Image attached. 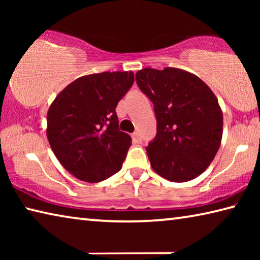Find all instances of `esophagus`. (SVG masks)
Segmentation results:
<instances>
[{
  "instance_id": "1",
  "label": "esophagus",
  "mask_w": 260,
  "mask_h": 260,
  "mask_svg": "<svg viewBox=\"0 0 260 260\" xmlns=\"http://www.w3.org/2000/svg\"><path fill=\"white\" fill-rule=\"evenodd\" d=\"M132 138H133L135 142H141V136L139 132H134V133L132 134Z\"/></svg>"
}]
</instances>
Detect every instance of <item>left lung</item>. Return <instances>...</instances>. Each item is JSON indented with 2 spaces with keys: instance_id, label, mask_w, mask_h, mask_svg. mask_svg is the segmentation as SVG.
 <instances>
[{
  "instance_id": "obj_1",
  "label": "left lung",
  "mask_w": 260,
  "mask_h": 260,
  "mask_svg": "<svg viewBox=\"0 0 260 260\" xmlns=\"http://www.w3.org/2000/svg\"><path fill=\"white\" fill-rule=\"evenodd\" d=\"M136 83L157 118V135L147 148L152 170L173 182L197 178L222 139V111L213 91L195 74L175 68L140 70Z\"/></svg>"
}]
</instances>
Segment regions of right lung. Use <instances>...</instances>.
<instances>
[{"label":"right lung","instance_id":"add662e5","mask_svg":"<svg viewBox=\"0 0 260 260\" xmlns=\"http://www.w3.org/2000/svg\"><path fill=\"white\" fill-rule=\"evenodd\" d=\"M134 82L132 71L80 77L56 96L47 113V138L57 159L85 182L119 172L132 146L116 108Z\"/></svg>","mask_w":260,"mask_h":260}]
</instances>
